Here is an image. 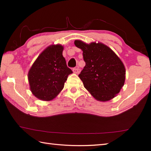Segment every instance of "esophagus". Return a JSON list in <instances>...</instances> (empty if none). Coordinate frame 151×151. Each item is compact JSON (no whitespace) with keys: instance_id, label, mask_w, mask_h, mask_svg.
Segmentation results:
<instances>
[{"instance_id":"34e87169","label":"esophagus","mask_w":151,"mask_h":151,"mask_svg":"<svg viewBox=\"0 0 151 151\" xmlns=\"http://www.w3.org/2000/svg\"><path fill=\"white\" fill-rule=\"evenodd\" d=\"M73 72L75 73H76V74H78V73H80V72H81V69L78 67L73 68Z\"/></svg>"}]
</instances>
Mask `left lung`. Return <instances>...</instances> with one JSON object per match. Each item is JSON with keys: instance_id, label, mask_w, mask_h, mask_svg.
<instances>
[{"instance_id": "obj_1", "label": "left lung", "mask_w": 151, "mask_h": 151, "mask_svg": "<svg viewBox=\"0 0 151 151\" xmlns=\"http://www.w3.org/2000/svg\"><path fill=\"white\" fill-rule=\"evenodd\" d=\"M75 45L83 51L86 65L78 76L85 88L98 101L104 102L114 98L125 81L126 71L121 59L102 43L87 45L77 40Z\"/></svg>"}]
</instances>
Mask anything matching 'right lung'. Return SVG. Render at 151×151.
Wrapping results in <instances>:
<instances>
[{
	"instance_id": "right-lung-1",
	"label": "right lung",
	"mask_w": 151,
	"mask_h": 151,
	"mask_svg": "<svg viewBox=\"0 0 151 151\" xmlns=\"http://www.w3.org/2000/svg\"><path fill=\"white\" fill-rule=\"evenodd\" d=\"M63 47L51 45L42 52L28 75L30 91L37 98L50 101L63 90L68 76L73 73L63 56Z\"/></svg>"
}]
</instances>
